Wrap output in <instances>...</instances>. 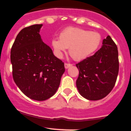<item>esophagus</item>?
Returning a JSON list of instances; mask_svg holds the SVG:
<instances>
[{"mask_svg": "<svg viewBox=\"0 0 131 131\" xmlns=\"http://www.w3.org/2000/svg\"><path fill=\"white\" fill-rule=\"evenodd\" d=\"M72 66V64H69V63H64V68L66 69L68 68L69 67H70Z\"/></svg>", "mask_w": 131, "mask_h": 131, "instance_id": "1", "label": "esophagus"}]
</instances>
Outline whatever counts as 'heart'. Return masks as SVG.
Instances as JSON below:
<instances>
[{
    "label": "heart",
    "mask_w": 131,
    "mask_h": 131,
    "mask_svg": "<svg viewBox=\"0 0 131 131\" xmlns=\"http://www.w3.org/2000/svg\"><path fill=\"white\" fill-rule=\"evenodd\" d=\"M101 42V36L99 32L70 27L61 32L59 39L53 38L51 46L58 58L63 57L68 48L69 53L74 60L82 61L93 53Z\"/></svg>",
    "instance_id": "b5f03b06"
}]
</instances>
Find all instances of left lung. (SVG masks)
Here are the masks:
<instances>
[{
  "label": "left lung",
  "mask_w": 131,
  "mask_h": 131,
  "mask_svg": "<svg viewBox=\"0 0 131 131\" xmlns=\"http://www.w3.org/2000/svg\"><path fill=\"white\" fill-rule=\"evenodd\" d=\"M79 76L76 87L83 97L89 101L102 99L115 85L119 72L117 46L108 36L93 55L76 64Z\"/></svg>",
  "instance_id": "obj_1"
}]
</instances>
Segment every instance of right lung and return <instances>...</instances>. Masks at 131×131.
I'll return each mask as SVG.
<instances>
[{
    "mask_svg": "<svg viewBox=\"0 0 131 131\" xmlns=\"http://www.w3.org/2000/svg\"><path fill=\"white\" fill-rule=\"evenodd\" d=\"M42 24L22 29L11 49L14 82L27 97L46 101L55 95L65 71L64 63L53 55L40 35Z\"/></svg>",
    "mask_w": 131,
    "mask_h": 131,
    "instance_id": "right-lung-1",
    "label": "right lung"
}]
</instances>
